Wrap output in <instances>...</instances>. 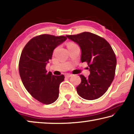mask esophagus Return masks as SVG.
<instances>
[{
	"label": "esophagus",
	"instance_id": "obj_1",
	"mask_svg": "<svg viewBox=\"0 0 134 134\" xmlns=\"http://www.w3.org/2000/svg\"><path fill=\"white\" fill-rule=\"evenodd\" d=\"M72 75V74H65V77H67V78H70V77H71Z\"/></svg>",
	"mask_w": 134,
	"mask_h": 134
}]
</instances>
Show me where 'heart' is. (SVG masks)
<instances>
[{
  "instance_id": "b5f03b06",
  "label": "heart",
  "mask_w": 134,
  "mask_h": 134,
  "mask_svg": "<svg viewBox=\"0 0 134 134\" xmlns=\"http://www.w3.org/2000/svg\"><path fill=\"white\" fill-rule=\"evenodd\" d=\"M77 46V45L76 44H74L73 42H69V44H67V47L68 48H71V47H75Z\"/></svg>"
}]
</instances>
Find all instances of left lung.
I'll return each mask as SVG.
<instances>
[{
  "mask_svg": "<svg viewBox=\"0 0 134 134\" xmlns=\"http://www.w3.org/2000/svg\"><path fill=\"white\" fill-rule=\"evenodd\" d=\"M81 49V62H86L90 71L88 77L80 74L81 83L76 87L79 96L86 100L99 98L107 91L114 79L116 58L107 41L94 34L84 32L66 35Z\"/></svg>",
  "mask_w": 134,
  "mask_h": 134,
  "instance_id": "left-lung-1",
  "label": "left lung"
}]
</instances>
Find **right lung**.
Wrapping results in <instances>:
<instances>
[{
	"label": "right lung",
	"mask_w": 134,
	"mask_h": 134,
	"mask_svg": "<svg viewBox=\"0 0 134 134\" xmlns=\"http://www.w3.org/2000/svg\"><path fill=\"white\" fill-rule=\"evenodd\" d=\"M66 40L64 36L41 35L32 38L22 51L19 63L22 81L31 96L42 103L51 104L58 97L64 76H54L45 68L54 49Z\"/></svg>",
	"instance_id": "add662e5"
}]
</instances>
